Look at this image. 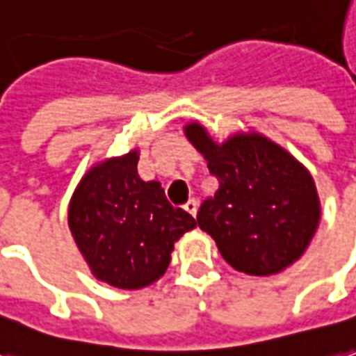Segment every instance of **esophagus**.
Masks as SVG:
<instances>
[{"label":"esophagus","mask_w":356,"mask_h":356,"mask_svg":"<svg viewBox=\"0 0 356 356\" xmlns=\"http://www.w3.org/2000/svg\"><path fill=\"white\" fill-rule=\"evenodd\" d=\"M183 209L187 210V212H188V214H191V216H197L198 202H197V200H195V198H188L187 202L183 204Z\"/></svg>","instance_id":"1"}]
</instances>
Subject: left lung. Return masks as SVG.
I'll use <instances>...</instances> for the list:
<instances>
[{
  "label": "left lung",
  "mask_w": 356,
  "mask_h": 356,
  "mask_svg": "<svg viewBox=\"0 0 356 356\" xmlns=\"http://www.w3.org/2000/svg\"><path fill=\"white\" fill-rule=\"evenodd\" d=\"M185 136L218 177L197 222L228 265L253 277H269L304 255L318 229L321 204L308 169L259 132H236L216 142L200 122Z\"/></svg>",
  "instance_id": "1"
}]
</instances>
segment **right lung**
Wrapping results in <instances>:
<instances>
[{
    "instance_id": "1",
    "label": "right lung",
    "mask_w": 356,
    "mask_h": 356,
    "mask_svg": "<svg viewBox=\"0 0 356 356\" xmlns=\"http://www.w3.org/2000/svg\"><path fill=\"white\" fill-rule=\"evenodd\" d=\"M138 149L95 163L77 183L67 226L93 277L138 290L163 277L171 251L197 220L138 175Z\"/></svg>"
}]
</instances>
